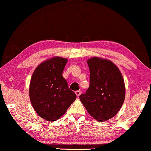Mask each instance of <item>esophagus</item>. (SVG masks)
<instances>
[{
  "label": "esophagus",
  "mask_w": 151,
  "mask_h": 151,
  "mask_svg": "<svg viewBox=\"0 0 151 151\" xmlns=\"http://www.w3.org/2000/svg\"><path fill=\"white\" fill-rule=\"evenodd\" d=\"M81 93V92L80 91H75V94L76 95V96H77V97L80 96Z\"/></svg>",
  "instance_id": "34e87169"
}]
</instances>
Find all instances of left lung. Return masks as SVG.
Returning <instances> with one entry per match:
<instances>
[{
    "label": "left lung",
    "instance_id": "left-lung-1",
    "mask_svg": "<svg viewBox=\"0 0 151 151\" xmlns=\"http://www.w3.org/2000/svg\"><path fill=\"white\" fill-rule=\"evenodd\" d=\"M87 64L90 84L80 99L87 111L99 122L113 118L125 99L124 78L117 66L106 59L93 57Z\"/></svg>",
    "mask_w": 151,
    "mask_h": 151
}]
</instances>
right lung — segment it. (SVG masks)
<instances>
[{
	"label": "right lung",
	"instance_id": "add662e5",
	"mask_svg": "<svg viewBox=\"0 0 151 151\" xmlns=\"http://www.w3.org/2000/svg\"><path fill=\"white\" fill-rule=\"evenodd\" d=\"M67 61L61 57L45 60L35 68L31 78V103L38 116L47 121L59 119L76 98L63 76Z\"/></svg>",
	"mask_w": 151,
	"mask_h": 151
}]
</instances>
